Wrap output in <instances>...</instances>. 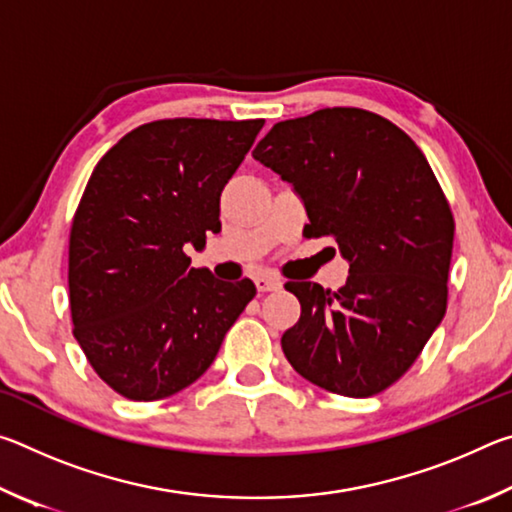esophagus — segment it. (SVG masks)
<instances>
[{
    "label": "esophagus",
    "instance_id": "1",
    "mask_svg": "<svg viewBox=\"0 0 512 512\" xmlns=\"http://www.w3.org/2000/svg\"><path fill=\"white\" fill-rule=\"evenodd\" d=\"M255 287L259 293H268V291H277L282 289V280L275 275H257L255 277Z\"/></svg>",
    "mask_w": 512,
    "mask_h": 512
}]
</instances>
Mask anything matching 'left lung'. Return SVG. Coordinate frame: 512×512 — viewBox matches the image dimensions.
Instances as JSON below:
<instances>
[{
	"instance_id": "8db88e82",
	"label": "left lung",
	"mask_w": 512,
	"mask_h": 512,
	"mask_svg": "<svg viewBox=\"0 0 512 512\" xmlns=\"http://www.w3.org/2000/svg\"><path fill=\"white\" fill-rule=\"evenodd\" d=\"M253 158L296 187L307 237L350 262L339 291L287 282L300 320L282 350L311 384L345 397L393 386L447 311L454 216L424 153L393 121L323 108L275 124Z\"/></svg>"
}]
</instances>
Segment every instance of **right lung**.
<instances>
[{"instance_id": "add662e5", "label": "right lung", "mask_w": 512, "mask_h": 512, "mask_svg": "<svg viewBox=\"0 0 512 512\" xmlns=\"http://www.w3.org/2000/svg\"><path fill=\"white\" fill-rule=\"evenodd\" d=\"M264 119H160L97 162L69 228L74 339L101 381L133 402L183 391L212 366L255 298L192 268L185 244L221 228V192Z\"/></svg>"}]
</instances>
